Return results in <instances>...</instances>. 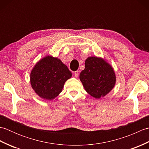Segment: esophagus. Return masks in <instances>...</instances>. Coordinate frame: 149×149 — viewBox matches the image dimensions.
<instances>
[{
  "instance_id": "esophagus-1",
  "label": "esophagus",
  "mask_w": 149,
  "mask_h": 149,
  "mask_svg": "<svg viewBox=\"0 0 149 149\" xmlns=\"http://www.w3.org/2000/svg\"><path fill=\"white\" fill-rule=\"evenodd\" d=\"M74 76L75 77H77L79 76V72L78 71H75L74 72Z\"/></svg>"
}]
</instances>
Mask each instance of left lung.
<instances>
[{
  "instance_id": "1",
  "label": "left lung",
  "mask_w": 149,
  "mask_h": 149,
  "mask_svg": "<svg viewBox=\"0 0 149 149\" xmlns=\"http://www.w3.org/2000/svg\"><path fill=\"white\" fill-rule=\"evenodd\" d=\"M79 79L85 90L97 99L106 96L116 83L113 67L102 58L91 56L85 61V68Z\"/></svg>"
}]
</instances>
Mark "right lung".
<instances>
[{"label": "right lung", "mask_w": 149, "mask_h": 149, "mask_svg": "<svg viewBox=\"0 0 149 149\" xmlns=\"http://www.w3.org/2000/svg\"><path fill=\"white\" fill-rule=\"evenodd\" d=\"M72 73L59 59L47 56L34 65L30 74L31 87L42 99L51 100L59 95Z\"/></svg>", "instance_id": "obj_1"}]
</instances>
